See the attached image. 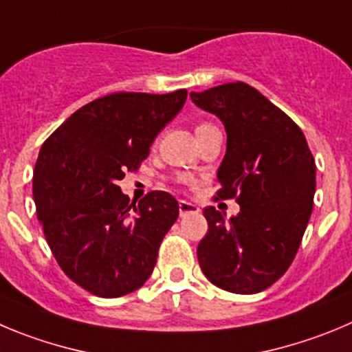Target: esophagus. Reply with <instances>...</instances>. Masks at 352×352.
Returning <instances> with one entry per match:
<instances>
[{"instance_id":"obj_1","label":"esophagus","mask_w":352,"mask_h":352,"mask_svg":"<svg viewBox=\"0 0 352 352\" xmlns=\"http://www.w3.org/2000/svg\"><path fill=\"white\" fill-rule=\"evenodd\" d=\"M199 211H201V209H199L195 204H192V202L179 201V216L195 214V212H199Z\"/></svg>"}]
</instances>
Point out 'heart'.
Segmentation results:
<instances>
[{
  "label": "heart",
  "instance_id": "1",
  "mask_svg": "<svg viewBox=\"0 0 352 352\" xmlns=\"http://www.w3.org/2000/svg\"><path fill=\"white\" fill-rule=\"evenodd\" d=\"M202 125H209V124H201V125H199V127H202ZM199 127H197V129H199ZM197 129H195V131H197Z\"/></svg>",
  "mask_w": 352,
  "mask_h": 352
}]
</instances>
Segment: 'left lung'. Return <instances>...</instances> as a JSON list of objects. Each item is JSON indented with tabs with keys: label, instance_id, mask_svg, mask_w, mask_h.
<instances>
[{
	"label": "left lung",
	"instance_id": "8db88e82",
	"mask_svg": "<svg viewBox=\"0 0 352 352\" xmlns=\"http://www.w3.org/2000/svg\"><path fill=\"white\" fill-rule=\"evenodd\" d=\"M227 131L214 199H235L237 216L225 220L204 209L208 234L199 243L202 272L218 288L251 295L288 270L312 212L316 164L300 127L244 82L192 92Z\"/></svg>",
	"mask_w": 352,
	"mask_h": 352
}]
</instances>
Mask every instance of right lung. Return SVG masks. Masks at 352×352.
Instances as JSON below:
<instances>
[{"instance_id": "add662e5", "label": "right lung", "mask_w": 352, "mask_h": 352, "mask_svg": "<svg viewBox=\"0 0 352 352\" xmlns=\"http://www.w3.org/2000/svg\"><path fill=\"white\" fill-rule=\"evenodd\" d=\"M186 94L102 96L76 109L41 146L33 176L38 220L64 274L92 295H127L153 272L178 201L153 190L129 202L117 183L140 169Z\"/></svg>"}]
</instances>
